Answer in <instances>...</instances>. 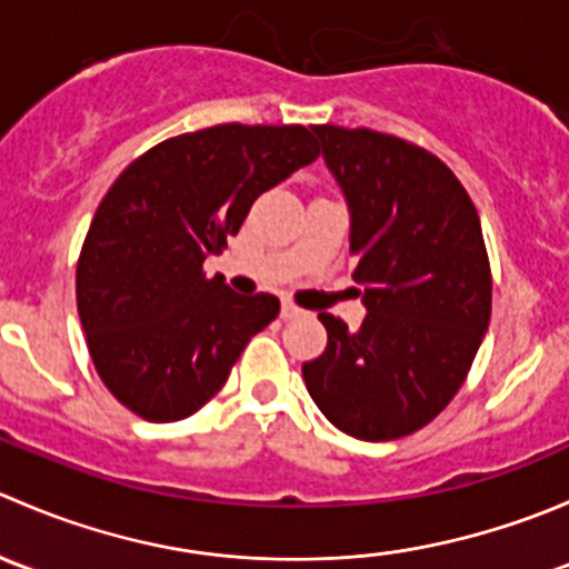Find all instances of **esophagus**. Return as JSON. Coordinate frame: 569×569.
Wrapping results in <instances>:
<instances>
[{"mask_svg":"<svg viewBox=\"0 0 569 569\" xmlns=\"http://www.w3.org/2000/svg\"><path fill=\"white\" fill-rule=\"evenodd\" d=\"M302 308H297V306H291V302H283V306H280V317L283 319H297V317H302Z\"/></svg>","mask_w":569,"mask_h":569,"instance_id":"esophagus-1","label":"esophagus"}]
</instances>
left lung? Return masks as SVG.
I'll use <instances>...</instances> for the list:
<instances>
[{"instance_id":"left-lung-1","label":"left lung","mask_w":569,"mask_h":569,"mask_svg":"<svg viewBox=\"0 0 569 569\" xmlns=\"http://www.w3.org/2000/svg\"><path fill=\"white\" fill-rule=\"evenodd\" d=\"M349 206V252L366 319L319 313L327 349L302 366L327 421L358 440L427 427L460 391L490 325L481 222L435 153L371 129L313 126Z\"/></svg>"}]
</instances>
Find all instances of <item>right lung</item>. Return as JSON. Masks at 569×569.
Segmentation results:
<instances>
[{"label": "right lung", "instance_id": "add662e5", "mask_svg": "<svg viewBox=\"0 0 569 569\" xmlns=\"http://www.w3.org/2000/svg\"><path fill=\"white\" fill-rule=\"evenodd\" d=\"M319 157L306 126L222 123L159 142L109 187L77 263V308L109 393L153 423L198 412L280 311L203 261L250 206Z\"/></svg>", "mask_w": 569, "mask_h": 569}]
</instances>
